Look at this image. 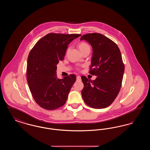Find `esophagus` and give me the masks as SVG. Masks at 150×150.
I'll return each mask as SVG.
<instances>
[{
    "label": "esophagus",
    "instance_id": "esophagus-1",
    "mask_svg": "<svg viewBox=\"0 0 150 150\" xmlns=\"http://www.w3.org/2000/svg\"><path fill=\"white\" fill-rule=\"evenodd\" d=\"M76 79H77V80H78V81H80L81 80V77L80 76H77Z\"/></svg>",
    "mask_w": 150,
    "mask_h": 150
}]
</instances>
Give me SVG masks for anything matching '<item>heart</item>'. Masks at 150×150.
Here are the masks:
<instances>
[{"instance_id": "b5f03b06", "label": "heart", "mask_w": 150, "mask_h": 150, "mask_svg": "<svg viewBox=\"0 0 150 150\" xmlns=\"http://www.w3.org/2000/svg\"><path fill=\"white\" fill-rule=\"evenodd\" d=\"M78 48L79 49V50L81 51L82 50H84L86 48H90L89 45L88 44H86V43H84V42H82V43H80L78 45Z\"/></svg>"}]
</instances>
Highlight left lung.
Segmentation results:
<instances>
[{
    "label": "left lung",
    "instance_id": "left-lung-1",
    "mask_svg": "<svg viewBox=\"0 0 150 150\" xmlns=\"http://www.w3.org/2000/svg\"><path fill=\"white\" fill-rule=\"evenodd\" d=\"M92 47L89 73L97 76L94 80L81 76L84 88L81 91L86 104L94 108L110 106L119 93L124 72L121 52L115 43L99 33L82 36Z\"/></svg>",
    "mask_w": 150,
    "mask_h": 150
}]
</instances>
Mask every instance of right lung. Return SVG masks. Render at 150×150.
I'll return each mask as SVG.
<instances>
[{
	"label": "right lung",
	"instance_id": "1",
	"mask_svg": "<svg viewBox=\"0 0 150 150\" xmlns=\"http://www.w3.org/2000/svg\"><path fill=\"white\" fill-rule=\"evenodd\" d=\"M80 34L50 33L40 39L31 50L27 62V80L36 102L52 110L66 103L76 76L57 78V64L64 59L67 46Z\"/></svg>",
	"mask_w": 150,
	"mask_h": 150
}]
</instances>
